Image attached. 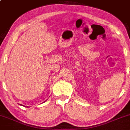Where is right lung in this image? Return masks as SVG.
I'll return each instance as SVG.
<instances>
[{"mask_svg":"<svg viewBox=\"0 0 130 130\" xmlns=\"http://www.w3.org/2000/svg\"><path fill=\"white\" fill-rule=\"evenodd\" d=\"M44 102H45V101H44ZM22 106H24V105H22Z\"/></svg>","mask_w":130,"mask_h":130,"instance_id":"right-lung-1","label":"right lung"}]
</instances>
